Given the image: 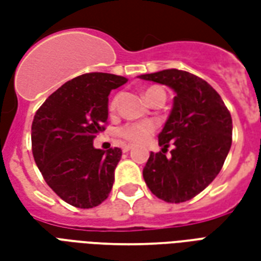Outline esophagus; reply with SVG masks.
Masks as SVG:
<instances>
[{
	"label": "esophagus",
	"mask_w": 261,
	"mask_h": 261,
	"mask_svg": "<svg viewBox=\"0 0 261 261\" xmlns=\"http://www.w3.org/2000/svg\"><path fill=\"white\" fill-rule=\"evenodd\" d=\"M133 149V145H123V152H128Z\"/></svg>",
	"instance_id": "esophagus-1"
}]
</instances>
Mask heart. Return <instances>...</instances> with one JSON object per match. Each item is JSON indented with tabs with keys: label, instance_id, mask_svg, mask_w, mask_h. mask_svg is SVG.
I'll list each match as a JSON object with an SVG mask.
<instances>
[{
	"label": "heart",
	"instance_id": "obj_1",
	"mask_svg": "<svg viewBox=\"0 0 261 261\" xmlns=\"http://www.w3.org/2000/svg\"><path fill=\"white\" fill-rule=\"evenodd\" d=\"M162 91L158 86H151L148 88L147 91L144 92V96L147 99V102L151 99L153 93ZM117 102H119V96L113 97L110 103H109V110L110 112H114L116 108H117ZM153 130H155V125L151 121H144V123H130V124H125L124 127H121L119 131V134L121 138H124L128 142H133V144H141V142H145L149 138V136L152 134Z\"/></svg>",
	"mask_w": 261,
	"mask_h": 261
}]
</instances>
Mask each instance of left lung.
I'll return each mask as SVG.
<instances>
[{
  "instance_id": "8db88e82",
  "label": "left lung",
  "mask_w": 261,
  "mask_h": 261,
  "mask_svg": "<svg viewBox=\"0 0 261 261\" xmlns=\"http://www.w3.org/2000/svg\"><path fill=\"white\" fill-rule=\"evenodd\" d=\"M173 89V106L158 136L161 152H151L142 170L152 194L166 202L196 197L217 177L232 144V117L208 82L180 69L140 75ZM172 144L171 155L166 151Z\"/></svg>"
}]
</instances>
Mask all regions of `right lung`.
Here are the masks:
<instances>
[{
	"mask_svg": "<svg viewBox=\"0 0 261 261\" xmlns=\"http://www.w3.org/2000/svg\"><path fill=\"white\" fill-rule=\"evenodd\" d=\"M125 82L106 72L80 75L51 93L35 114V162L51 190L74 207H96L113 187L121 149H96L93 138L108 121L109 93Z\"/></svg>",
	"mask_w": 261,
	"mask_h": 261,
	"instance_id": "add662e5",
	"label": "right lung"
}]
</instances>
